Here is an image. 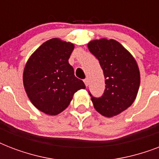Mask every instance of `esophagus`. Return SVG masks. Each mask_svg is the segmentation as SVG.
I'll list each match as a JSON object with an SVG mask.
<instances>
[{"instance_id":"1","label":"esophagus","mask_w":159,"mask_h":159,"mask_svg":"<svg viewBox=\"0 0 159 159\" xmlns=\"http://www.w3.org/2000/svg\"><path fill=\"white\" fill-rule=\"evenodd\" d=\"M84 83L86 85V87H88V85H89V80L87 79V78L84 79Z\"/></svg>"}]
</instances>
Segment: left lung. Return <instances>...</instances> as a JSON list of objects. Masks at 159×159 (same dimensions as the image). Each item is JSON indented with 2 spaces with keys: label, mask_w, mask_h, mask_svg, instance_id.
Segmentation results:
<instances>
[{
  "label": "left lung",
  "mask_w": 159,
  "mask_h": 159,
  "mask_svg": "<svg viewBox=\"0 0 159 159\" xmlns=\"http://www.w3.org/2000/svg\"><path fill=\"white\" fill-rule=\"evenodd\" d=\"M87 47L99 60L106 83L102 97H93L89 92L94 108L106 117L117 116L133 104L138 94L140 73L137 62L115 39H95Z\"/></svg>",
  "instance_id": "left-lung-1"
}]
</instances>
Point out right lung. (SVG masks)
Instances as JSON below:
<instances>
[{"instance_id": "obj_1", "label": "right lung", "mask_w": 159, "mask_h": 159, "mask_svg": "<svg viewBox=\"0 0 159 159\" xmlns=\"http://www.w3.org/2000/svg\"><path fill=\"white\" fill-rule=\"evenodd\" d=\"M73 49V43L53 38L29 57L23 72L24 87L39 111L56 116L69 106L75 92L86 88L68 62Z\"/></svg>"}]
</instances>
